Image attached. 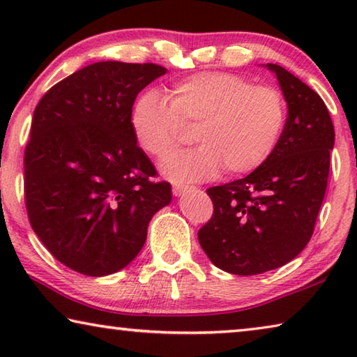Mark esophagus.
Returning <instances> with one entry per match:
<instances>
[{
    "label": "esophagus",
    "mask_w": 357,
    "mask_h": 357,
    "mask_svg": "<svg viewBox=\"0 0 357 357\" xmlns=\"http://www.w3.org/2000/svg\"><path fill=\"white\" fill-rule=\"evenodd\" d=\"M189 189V185H185V184H174L173 185V195L174 197H179V195H183V193Z\"/></svg>",
    "instance_id": "obj_1"
}]
</instances>
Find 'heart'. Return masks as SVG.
I'll return each instance as SVG.
<instances>
[{"instance_id": "b5f03b06", "label": "heart", "mask_w": 357, "mask_h": 357, "mask_svg": "<svg viewBox=\"0 0 357 357\" xmlns=\"http://www.w3.org/2000/svg\"><path fill=\"white\" fill-rule=\"evenodd\" d=\"M287 110L273 88L253 86L244 77L204 72L173 83L165 98L146 91L132 105L129 123L143 153L170 157L183 142V124L195 126L202 144L172 157L162 172L178 183L214 176L223 167L245 174L261 167L277 148Z\"/></svg>"}]
</instances>
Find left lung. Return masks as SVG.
<instances>
[{"instance_id":"1","label":"left lung","mask_w":357,"mask_h":357,"mask_svg":"<svg viewBox=\"0 0 357 357\" xmlns=\"http://www.w3.org/2000/svg\"><path fill=\"white\" fill-rule=\"evenodd\" d=\"M266 68L288 107L280 142L245 178L209 187L214 213L198 231L211 261L236 275L277 269L304 250L324 200L335 140L323 99L282 66Z\"/></svg>"}]
</instances>
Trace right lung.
<instances>
[{"label": "right lung", "instance_id": "add662e5", "mask_svg": "<svg viewBox=\"0 0 357 357\" xmlns=\"http://www.w3.org/2000/svg\"><path fill=\"white\" fill-rule=\"evenodd\" d=\"M167 69L100 61L74 72L36 107L25 149L28 219L47 250L77 273H118L146 241L172 185L138 148L129 114Z\"/></svg>", "mask_w": 357, "mask_h": 357}]
</instances>
